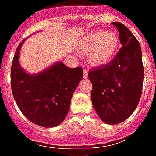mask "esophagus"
<instances>
[{
	"label": "esophagus",
	"mask_w": 156,
	"mask_h": 156,
	"mask_svg": "<svg viewBox=\"0 0 156 156\" xmlns=\"http://www.w3.org/2000/svg\"><path fill=\"white\" fill-rule=\"evenodd\" d=\"M88 76V71L87 69H84V71H83V78H87Z\"/></svg>",
	"instance_id": "obj_1"
}]
</instances>
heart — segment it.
<instances>
[{"label":"heart","instance_id":"obj_1","mask_svg":"<svg viewBox=\"0 0 156 156\" xmlns=\"http://www.w3.org/2000/svg\"><path fill=\"white\" fill-rule=\"evenodd\" d=\"M119 47V36L114 32L97 30L83 36L78 43L82 53H89L88 59L94 66H104L115 58Z\"/></svg>","mask_w":156,"mask_h":156}]
</instances>
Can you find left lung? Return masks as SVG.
Here are the masks:
<instances>
[{
    "label": "left lung",
    "instance_id": "left-lung-1",
    "mask_svg": "<svg viewBox=\"0 0 156 156\" xmlns=\"http://www.w3.org/2000/svg\"><path fill=\"white\" fill-rule=\"evenodd\" d=\"M119 31L122 48L109 63L88 73L91 100L98 117L108 124L127 119L140 99L144 79L140 45L120 22H112Z\"/></svg>",
    "mask_w": 156,
    "mask_h": 156
}]
</instances>
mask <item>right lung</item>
<instances>
[{
  "label": "right lung",
  "instance_id": "1",
  "mask_svg": "<svg viewBox=\"0 0 156 156\" xmlns=\"http://www.w3.org/2000/svg\"><path fill=\"white\" fill-rule=\"evenodd\" d=\"M16 50L11 69L12 94L23 115L37 125L51 128L64 120L71 98L83 79V70L68 68L58 61L37 74H29L21 67L19 54L22 43Z\"/></svg>",
  "mask_w": 156,
  "mask_h": 156
}]
</instances>
